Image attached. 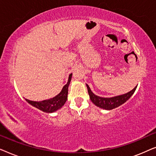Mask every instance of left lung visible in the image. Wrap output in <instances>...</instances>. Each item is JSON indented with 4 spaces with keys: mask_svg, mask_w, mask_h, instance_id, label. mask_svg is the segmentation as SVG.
<instances>
[{
    "mask_svg": "<svg viewBox=\"0 0 156 156\" xmlns=\"http://www.w3.org/2000/svg\"><path fill=\"white\" fill-rule=\"evenodd\" d=\"M86 85L87 89H88L89 98H90L92 103L94 104V105L98 106V107L103 108V109L105 110H112L114 109L115 108L119 107V106L122 105L123 104H124L126 101H128V100L131 98V96L133 94L134 92H135L136 87H137V86H136V87H134V89H132L131 91H130L129 92H128L126 94H124L107 98L101 97L94 94L91 91L89 85Z\"/></svg>",
    "mask_w": 156,
    "mask_h": 156,
    "instance_id": "obj_1",
    "label": "left lung"
}]
</instances>
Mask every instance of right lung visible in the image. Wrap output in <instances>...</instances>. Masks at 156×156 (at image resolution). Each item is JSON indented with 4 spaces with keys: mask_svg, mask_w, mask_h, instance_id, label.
<instances>
[{
    "mask_svg": "<svg viewBox=\"0 0 156 156\" xmlns=\"http://www.w3.org/2000/svg\"><path fill=\"white\" fill-rule=\"evenodd\" d=\"M72 74H70L68 78L67 83L63 87L60 92H59L55 97L51 99L43 100L41 101H35L31 100L25 99L27 103L30 104L34 107L38 108V109L42 111L45 113H53L56 111L60 109L62 106L65 105L66 101L67 99L68 94V87H69V83L71 82Z\"/></svg>",
    "mask_w": 156,
    "mask_h": 156,
    "instance_id": "obj_1",
    "label": "right lung"
}]
</instances>
